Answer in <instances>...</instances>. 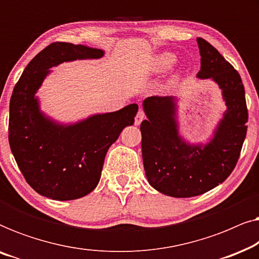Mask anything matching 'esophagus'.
<instances>
[{
	"label": "esophagus",
	"instance_id": "obj_1",
	"mask_svg": "<svg viewBox=\"0 0 259 259\" xmlns=\"http://www.w3.org/2000/svg\"><path fill=\"white\" fill-rule=\"evenodd\" d=\"M144 119H145V113L141 111V109H139V112H138V114L136 116V120H134V125L139 126Z\"/></svg>",
	"mask_w": 259,
	"mask_h": 259
}]
</instances>
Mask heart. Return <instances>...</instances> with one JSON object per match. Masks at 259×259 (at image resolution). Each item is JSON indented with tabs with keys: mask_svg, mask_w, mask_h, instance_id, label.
<instances>
[{
	"mask_svg": "<svg viewBox=\"0 0 259 259\" xmlns=\"http://www.w3.org/2000/svg\"><path fill=\"white\" fill-rule=\"evenodd\" d=\"M176 61H177V56L175 54H172V53H167V52L161 53V54L155 56V59L153 61V72H155V73L165 72V70L171 68V67L173 66V63H175ZM178 77H179L178 74L172 75L171 79L168 80L167 87L175 86L177 81H178Z\"/></svg>",
	"mask_w": 259,
	"mask_h": 259,
	"instance_id": "b5f03b06",
	"label": "heart"
}]
</instances>
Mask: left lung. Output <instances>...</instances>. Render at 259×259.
<instances>
[{
    "label": "left lung",
    "instance_id": "8db88e82",
    "mask_svg": "<svg viewBox=\"0 0 259 259\" xmlns=\"http://www.w3.org/2000/svg\"><path fill=\"white\" fill-rule=\"evenodd\" d=\"M200 70L222 92L226 109L205 143H190L179 131L177 97H150L143 101L147 119L140 125L145 175L166 196L189 198L222 184L235 168L246 136L245 91L238 72L213 46L197 38Z\"/></svg>",
    "mask_w": 259,
    "mask_h": 259
}]
</instances>
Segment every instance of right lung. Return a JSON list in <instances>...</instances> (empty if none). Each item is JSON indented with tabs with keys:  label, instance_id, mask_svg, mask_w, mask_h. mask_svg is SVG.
Returning a JSON list of instances; mask_svg holds the SVG:
<instances>
[{
	"label": "right lung",
	"instance_id": "1",
	"mask_svg": "<svg viewBox=\"0 0 259 259\" xmlns=\"http://www.w3.org/2000/svg\"><path fill=\"white\" fill-rule=\"evenodd\" d=\"M104 55L102 49L54 42L28 63L14 87L10 150L27 183L49 199L73 200L91 193L100 180L108 148L126 126L134 123L137 104L68 123L41 111L37 92L53 67Z\"/></svg>",
	"mask_w": 259,
	"mask_h": 259
}]
</instances>
